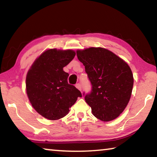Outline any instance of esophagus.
Listing matches in <instances>:
<instances>
[{"label": "esophagus", "mask_w": 157, "mask_h": 157, "mask_svg": "<svg viewBox=\"0 0 157 157\" xmlns=\"http://www.w3.org/2000/svg\"><path fill=\"white\" fill-rule=\"evenodd\" d=\"M75 86H76L77 89L79 90V91H82V85H81V84H79V83L76 84H75Z\"/></svg>", "instance_id": "1"}]
</instances>
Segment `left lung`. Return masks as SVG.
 Here are the masks:
<instances>
[{"label": "left lung", "mask_w": 157, "mask_h": 157, "mask_svg": "<svg viewBox=\"0 0 157 157\" xmlns=\"http://www.w3.org/2000/svg\"><path fill=\"white\" fill-rule=\"evenodd\" d=\"M77 56L85 66L92 85L91 93L84 99L93 115L102 121L114 120L131 98L134 84L131 68L123 59L103 48L78 50Z\"/></svg>", "instance_id": "1"}]
</instances>
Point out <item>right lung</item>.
Segmentation results:
<instances>
[{"mask_svg":"<svg viewBox=\"0 0 157 157\" xmlns=\"http://www.w3.org/2000/svg\"><path fill=\"white\" fill-rule=\"evenodd\" d=\"M73 50L49 49L37 57L26 76V93L32 106L48 120L67 115L81 92L68 83L69 74L63 68L74 57Z\"/></svg>","mask_w":157,"mask_h":157,"instance_id":"1","label":"right lung"}]
</instances>
